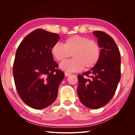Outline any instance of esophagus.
<instances>
[{
  "label": "esophagus",
  "instance_id": "obj_1",
  "mask_svg": "<svg viewBox=\"0 0 135 135\" xmlns=\"http://www.w3.org/2000/svg\"><path fill=\"white\" fill-rule=\"evenodd\" d=\"M71 74H72L71 73H70V72H68V71H65V76H70V75H71Z\"/></svg>",
  "mask_w": 135,
  "mask_h": 135
}]
</instances>
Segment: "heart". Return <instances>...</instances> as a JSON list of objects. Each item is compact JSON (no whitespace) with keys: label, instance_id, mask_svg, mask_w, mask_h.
Listing matches in <instances>:
<instances>
[{"label":"heart","instance_id":"obj_1","mask_svg":"<svg viewBox=\"0 0 135 135\" xmlns=\"http://www.w3.org/2000/svg\"><path fill=\"white\" fill-rule=\"evenodd\" d=\"M51 54L58 62H62L71 56L73 59L62 62L61 69L65 71H79L89 69L97 64L101 49L98 42L85 36L74 35L64 40V45L56 43L52 46Z\"/></svg>","mask_w":135,"mask_h":135}]
</instances>
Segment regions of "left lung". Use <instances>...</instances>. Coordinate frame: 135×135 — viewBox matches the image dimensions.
Returning <instances> with one entry per match:
<instances>
[{
  "mask_svg": "<svg viewBox=\"0 0 135 135\" xmlns=\"http://www.w3.org/2000/svg\"><path fill=\"white\" fill-rule=\"evenodd\" d=\"M101 48L99 61L95 67L78 75L77 93L84 106L98 109L110 101L121 78V55L117 45L105 32H93Z\"/></svg>",
  "mask_w": 135,
  "mask_h": 135,
  "instance_id": "left-lung-1",
  "label": "left lung"
}]
</instances>
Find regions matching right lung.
Segmentation results:
<instances>
[{
	"label": "right lung",
	"instance_id": "right-lung-1",
	"mask_svg": "<svg viewBox=\"0 0 135 135\" xmlns=\"http://www.w3.org/2000/svg\"><path fill=\"white\" fill-rule=\"evenodd\" d=\"M58 34L37 29L26 36L18 47L13 75L18 95L27 105L45 108L56 99L64 73L58 69L51 50Z\"/></svg>",
	"mask_w": 135,
	"mask_h": 135
}]
</instances>
